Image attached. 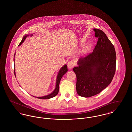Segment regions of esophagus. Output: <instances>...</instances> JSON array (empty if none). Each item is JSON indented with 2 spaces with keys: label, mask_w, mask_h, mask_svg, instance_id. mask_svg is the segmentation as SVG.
<instances>
[{
  "label": "esophagus",
  "mask_w": 132,
  "mask_h": 132,
  "mask_svg": "<svg viewBox=\"0 0 132 132\" xmlns=\"http://www.w3.org/2000/svg\"><path fill=\"white\" fill-rule=\"evenodd\" d=\"M75 65V63L72 61H69V62L68 63V67L69 69H72L74 67Z\"/></svg>",
  "instance_id": "1"
}]
</instances>
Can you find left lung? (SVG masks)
<instances>
[{
  "instance_id": "left-lung-1",
  "label": "left lung",
  "mask_w": 132,
  "mask_h": 132,
  "mask_svg": "<svg viewBox=\"0 0 132 132\" xmlns=\"http://www.w3.org/2000/svg\"><path fill=\"white\" fill-rule=\"evenodd\" d=\"M98 38L92 53L78 60L73 70L76 76V91L83 97L99 93L111 83L116 71V55L114 46L102 30L93 29Z\"/></svg>"
}]
</instances>
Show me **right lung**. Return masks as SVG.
Wrapping results in <instances>:
<instances>
[{"label": "right lung", "mask_w": 132, "mask_h": 132, "mask_svg": "<svg viewBox=\"0 0 132 132\" xmlns=\"http://www.w3.org/2000/svg\"><path fill=\"white\" fill-rule=\"evenodd\" d=\"M33 35V34H26V35L24 36L21 42H20V44L19 45V46H20L21 45V44L24 42V41L25 40L26 38L29 37V36H31L32 37V36ZM15 54H14V62H15ZM68 71V68H67V65L65 64H64L63 67H62L59 70L58 73H57V75L56 76V87H55V88L54 90L50 94H49L48 95H45V96H41V97H36L34 96H33V97H36L38 99H50V98H52L53 97H55L56 96V95L58 94V92H59V85H60V81L62 78L63 76L66 73V72H67ZM14 75H15V76L16 77V73H15V64H14Z\"/></svg>", "instance_id": "right-lung-1"}]
</instances>
